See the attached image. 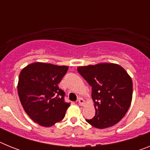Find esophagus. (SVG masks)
I'll return each instance as SVG.
<instances>
[{"instance_id": "34e87169", "label": "esophagus", "mask_w": 150, "mask_h": 150, "mask_svg": "<svg viewBox=\"0 0 150 150\" xmlns=\"http://www.w3.org/2000/svg\"><path fill=\"white\" fill-rule=\"evenodd\" d=\"M78 103H79V104L80 106H83L85 104V100L83 98H79V100H78Z\"/></svg>"}]
</instances>
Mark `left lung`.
<instances>
[{
  "label": "left lung",
  "instance_id": "1",
  "mask_svg": "<svg viewBox=\"0 0 150 150\" xmlns=\"http://www.w3.org/2000/svg\"><path fill=\"white\" fill-rule=\"evenodd\" d=\"M77 71L91 86L95 116L86 122L96 128H109L126 114L132 100V77L120 64L99 63Z\"/></svg>",
  "mask_w": 150,
  "mask_h": 150
}]
</instances>
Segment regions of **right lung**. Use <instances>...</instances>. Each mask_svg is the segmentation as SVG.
<instances>
[{"mask_svg":"<svg viewBox=\"0 0 150 150\" xmlns=\"http://www.w3.org/2000/svg\"><path fill=\"white\" fill-rule=\"evenodd\" d=\"M68 66L34 62L24 67L19 74L18 94L29 117L44 127L62 120L70 104L64 100V92L58 84Z\"/></svg>","mask_w":150,"mask_h":150,"instance_id":"right-lung-1","label":"right lung"}]
</instances>
